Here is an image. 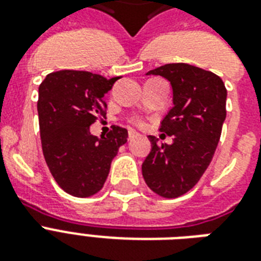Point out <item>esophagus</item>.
<instances>
[{
  "mask_svg": "<svg viewBox=\"0 0 261 261\" xmlns=\"http://www.w3.org/2000/svg\"><path fill=\"white\" fill-rule=\"evenodd\" d=\"M138 135V133L135 130H128V141H131L133 138H135Z\"/></svg>",
  "mask_w": 261,
  "mask_h": 261,
  "instance_id": "1",
  "label": "esophagus"
}]
</instances>
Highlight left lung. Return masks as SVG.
I'll return each mask as SVG.
<instances>
[{"label": "left lung", "mask_w": 261, "mask_h": 261, "mask_svg": "<svg viewBox=\"0 0 261 261\" xmlns=\"http://www.w3.org/2000/svg\"><path fill=\"white\" fill-rule=\"evenodd\" d=\"M147 74L167 79L173 107L160 130L173 143L159 145L149 135L151 150L142 164L147 187L163 198H177L200 180L210 165L226 118V88L218 75L188 63H168Z\"/></svg>", "instance_id": "1"}]
</instances>
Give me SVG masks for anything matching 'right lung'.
I'll return each mask as SVG.
<instances>
[{
    "instance_id": "1",
    "label": "right lung",
    "mask_w": 261,
    "mask_h": 261,
    "mask_svg": "<svg viewBox=\"0 0 261 261\" xmlns=\"http://www.w3.org/2000/svg\"><path fill=\"white\" fill-rule=\"evenodd\" d=\"M120 77L107 80L89 71L61 70L39 87L38 114L43 155L53 177L65 192L88 198L101 190L126 128L114 126L97 138L89 127L106 116L104 94Z\"/></svg>"
}]
</instances>
